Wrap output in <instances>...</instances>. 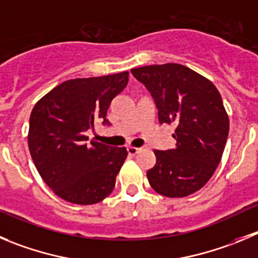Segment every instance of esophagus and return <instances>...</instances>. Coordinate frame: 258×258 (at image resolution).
Here are the masks:
<instances>
[{
  "mask_svg": "<svg viewBox=\"0 0 258 258\" xmlns=\"http://www.w3.org/2000/svg\"><path fill=\"white\" fill-rule=\"evenodd\" d=\"M140 150H141V149L135 148V146H128V148H127V151H128L130 155H136V154L139 153Z\"/></svg>",
  "mask_w": 258,
  "mask_h": 258,
  "instance_id": "esophagus-1",
  "label": "esophagus"
}]
</instances>
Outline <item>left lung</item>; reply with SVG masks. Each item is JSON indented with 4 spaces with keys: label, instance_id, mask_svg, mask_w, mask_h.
<instances>
[{
    "label": "left lung",
    "instance_id": "obj_1",
    "mask_svg": "<svg viewBox=\"0 0 258 258\" xmlns=\"http://www.w3.org/2000/svg\"><path fill=\"white\" fill-rule=\"evenodd\" d=\"M131 72L153 95L159 123L175 126L174 148L154 150L156 163L146 173L149 183L162 196H189L208 183L227 143L229 117L220 93L183 64H150Z\"/></svg>",
    "mask_w": 258,
    "mask_h": 258
}]
</instances>
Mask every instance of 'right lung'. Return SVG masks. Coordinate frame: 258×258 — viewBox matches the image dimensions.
Here are the masks:
<instances>
[{
  "instance_id": "1",
  "label": "right lung",
  "mask_w": 258,
  "mask_h": 258,
  "mask_svg": "<svg viewBox=\"0 0 258 258\" xmlns=\"http://www.w3.org/2000/svg\"><path fill=\"white\" fill-rule=\"evenodd\" d=\"M128 71L72 79L40 98L30 114L28 146L45 184L76 205H93L112 194L126 148L89 141L96 122L107 124L110 102L123 91Z\"/></svg>"
}]
</instances>
